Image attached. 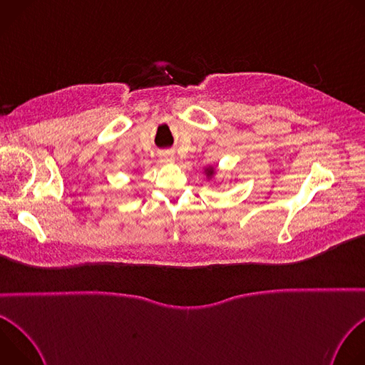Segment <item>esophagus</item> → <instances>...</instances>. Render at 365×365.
Here are the masks:
<instances>
[{
	"label": "esophagus",
	"instance_id": "1",
	"mask_svg": "<svg viewBox=\"0 0 365 365\" xmlns=\"http://www.w3.org/2000/svg\"><path fill=\"white\" fill-rule=\"evenodd\" d=\"M175 154L172 151H163L160 153V162L162 163H173L175 162Z\"/></svg>",
	"mask_w": 365,
	"mask_h": 365
}]
</instances>
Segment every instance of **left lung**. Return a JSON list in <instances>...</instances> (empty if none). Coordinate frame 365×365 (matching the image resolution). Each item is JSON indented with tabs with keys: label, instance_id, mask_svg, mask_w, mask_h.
<instances>
[{
	"label": "left lung",
	"instance_id": "1",
	"mask_svg": "<svg viewBox=\"0 0 365 365\" xmlns=\"http://www.w3.org/2000/svg\"><path fill=\"white\" fill-rule=\"evenodd\" d=\"M202 173H205V176H206V180L212 182V180L215 179V176H217V168H215V166H211V165H210V166H205Z\"/></svg>",
	"mask_w": 365,
	"mask_h": 365
}]
</instances>
